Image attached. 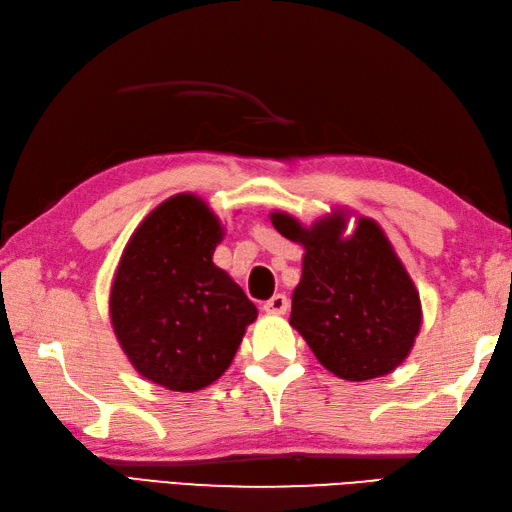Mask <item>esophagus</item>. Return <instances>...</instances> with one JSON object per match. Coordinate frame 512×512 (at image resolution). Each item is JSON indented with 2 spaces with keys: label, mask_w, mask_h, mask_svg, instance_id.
<instances>
[{
  "label": "esophagus",
  "mask_w": 512,
  "mask_h": 512,
  "mask_svg": "<svg viewBox=\"0 0 512 512\" xmlns=\"http://www.w3.org/2000/svg\"><path fill=\"white\" fill-rule=\"evenodd\" d=\"M263 309L267 311V314L283 316V314H287V309H289V300H287L285 294H276V296H271V298L265 302Z\"/></svg>",
  "instance_id": "34e87169"
}]
</instances>
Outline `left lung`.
<instances>
[{"label": "left lung", "instance_id": "8db88e82", "mask_svg": "<svg viewBox=\"0 0 512 512\" xmlns=\"http://www.w3.org/2000/svg\"><path fill=\"white\" fill-rule=\"evenodd\" d=\"M338 207L309 227L271 212L276 232L305 249L291 296L294 327L322 367L349 382L380 378L409 358L422 327L420 291L384 229Z\"/></svg>", "mask_w": 512, "mask_h": 512}]
</instances>
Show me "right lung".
Returning a JSON list of instances; mask_svg holds the SVG:
<instances>
[{
    "label": "right lung",
    "mask_w": 512,
    "mask_h": 512,
    "mask_svg": "<svg viewBox=\"0 0 512 512\" xmlns=\"http://www.w3.org/2000/svg\"><path fill=\"white\" fill-rule=\"evenodd\" d=\"M225 227L201 196L181 192L134 229L110 287V322L130 364L163 389L194 393L232 364L258 309L214 249Z\"/></svg>",
    "instance_id": "right-lung-1"
}]
</instances>
